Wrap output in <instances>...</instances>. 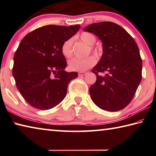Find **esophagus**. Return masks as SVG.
I'll use <instances>...</instances> for the list:
<instances>
[{
	"label": "esophagus",
	"instance_id": "obj_1",
	"mask_svg": "<svg viewBox=\"0 0 156 156\" xmlns=\"http://www.w3.org/2000/svg\"><path fill=\"white\" fill-rule=\"evenodd\" d=\"M86 74V72H79L78 73V76H84Z\"/></svg>",
	"mask_w": 156,
	"mask_h": 156
}]
</instances>
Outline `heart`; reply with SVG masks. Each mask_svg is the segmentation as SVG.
I'll list each match as a JSON object with an SVG mask.
<instances>
[{"mask_svg":"<svg viewBox=\"0 0 156 156\" xmlns=\"http://www.w3.org/2000/svg\"><path fill=\"white\" fill-rule=\"evenodd\" d=\"M80 39L84 42V43L87 45L91 46L90 50L92 53L96 56H99L100 54V50L97 47H93L96 43V37L89 32H83L80 34ZM72 43L73 40L72 38L68 39V40L64 42L61 47V51L65 58H69L72 56L73 51H72ZM96 62V60L94 56H88L85 58H73L69 61V68L70 70L73 71V72H84V71L89 69V68L94 67Z\"/></svg>","mask_w":156,"mask_h":156,"instance_id":"obj_1","label":"heart"}]
</instances>
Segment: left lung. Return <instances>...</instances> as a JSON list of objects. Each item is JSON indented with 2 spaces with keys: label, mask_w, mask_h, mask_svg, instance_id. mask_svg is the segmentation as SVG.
Instances as JSON below:
<instances>
[{
  "label": "left lung",
  "mask_w": 156,
  "mask_h": 156,
  "mask_svg": "<svg viewBox=\"0 0 156 156\" xmlns=\"http://www.w3.org/2000/svg\"><path fill=\"white\" fill-rule=\"evenodd\" d=\"M102 43L103 54L92 72L96 81L89 88L100 109L118 112L133 99L142 80V63L136 41L125 29L112 22L93 23L84 28ZM98 72H107L104 76Z\"/></svg>",
  "instance_id": "obj_1"
}]
</instances>
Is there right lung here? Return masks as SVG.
I'll use <instances>...</instances> for the list:
<instances>
[{"label":"right lung","instance_id":"1","mask_svg":"<svg viewBox=\"0 0 156 156\" xmlns=\"http://www.w3.org/2000/svg\"><path fill=\"white\" fill-rule=\"evenodd\" d=\"M80 27L46 25L21 41L14 56L12 73L18 91L31 106L47 110L65 98L68 84L78 73L65 70L67 61L61 47Z\"/></svg>","mask_w":156,"mask_h":156}]
</instances>
